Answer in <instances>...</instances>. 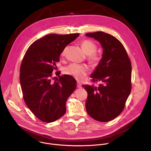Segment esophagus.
Here are the masks:
<instances>
[{
    "instance_id": "1",
    "label": "esophagus",
    "mask_w": 151,
    "mask_h": 151,
    "mask_svg": "<svg viewBox=\"0 0 151 151\" xmlns=\"http://www.w3.org/2000/svg\"><path fill=\"white\" fill-rule=\"evenodd\" d=\"M77 87H78V88H81V87H82V85H81V83L80 82H77Z\"/></svg>"
}]
</instances>
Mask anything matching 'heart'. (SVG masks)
<instances>
[{
  "label": "heart",
  "instance_id": "obj_1",
  "mask_svg": "<svg viewBox=\"0 0 151 151\" xmlns=\"http://www.w3.org/2000/svg\"><path fill=\"white\" fill-rule=\"evenodd\" d=\"M81 47L85 54L90 55L88 60L93 64H97L100 60L99 55L95 52L97 50V45L94 42L90 40H84L81 43ZM66 48H64L63 51L61 55H64L65 54ZM64 72L68 75H69L76 79L81 80L88 72V68L83 64H79L76 63H72L67 66Z\"/></svg>",
  "mask_w": 151,
  "mask_h": 151
}]
</instances>
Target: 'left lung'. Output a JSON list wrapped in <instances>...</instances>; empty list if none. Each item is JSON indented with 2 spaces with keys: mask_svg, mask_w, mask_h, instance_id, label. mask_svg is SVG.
<instances>
[{
  "mask_svg": "<svg viewBox=\"0 0 151 151\" xmlns=\"http://www.w3.org/2000/svg\"><path fill=\"white\" fill-rule=\"evenodd\" d=\"M86 36L99 41L103 48L102 58L90 77L100 82L98 87L83 85L88 93L85 107L96 121L108 122L123 111L132 90V64L121 42L103 32Z\"/></svg>",
  "mask_w": 151,
  "mask_h": 151,
  "instance_id": "left-lung-1",
  "label": "left lung"
}]
</instances>
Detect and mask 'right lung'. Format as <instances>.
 Returning a JSON list of instances; mask_svg holds the SVG:
<instances>
[{"label":"right lung","mask_w":151,"mask_h":151,"mask_svg":"<svg viewBox=\"0 0 151 151\" xmlns=\"http://www.w3.org/2000/svg\"><path fill=\"white\" fill-rule=\"evenodd\" d=\"M78 36L79 33L46 35L34 42L23 57L19 71L23 98L43 122H54L65 114L67 99L76 89L73 77L64 75L54 81L52 72L57 69L56 63L64 49Z\"/></svg>","instance_id":"obj_1"}]
</instances>
